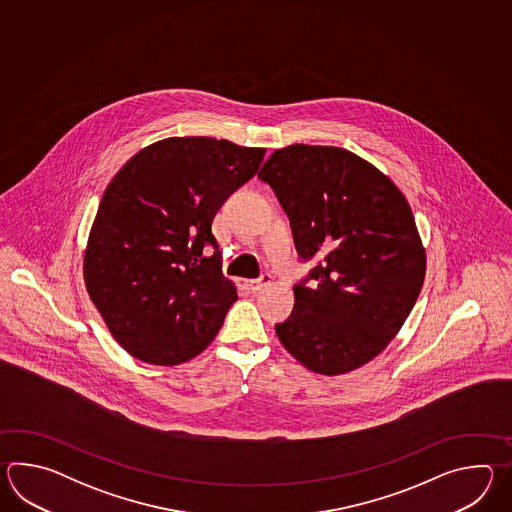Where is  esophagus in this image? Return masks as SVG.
Here are the masks:
<instances>
[{
	"label": "esophagus",
	"instance_id": "obj_1",
	"mask_svg": "<svg viewBox=\"0 0 512 512\" xmlns=\"http://www.w3.org/2000/svg\"><path fill=\"white\" fill-rule=\"evenodd\" d=\"M269 283H271V274H263L258 280H247L245 285L251 289L252 293H256V291H261L263 287H267Z\"/></svg>",
	"mask_w": 512,
	"mask_h": 512
}]
</instances>
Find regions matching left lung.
Here are the masks:
<instances>
[{
  "label": "left lung",
  "mask_w": 512,
  "mask_h": 512,
  "mask_svg": "<svg viewBox=\"0 0 512 512\" xmlns=\"http://www.w3.org/2000/svg\"><path fill=\"white\" fill-rule=\"evenodd\" d=\"M302 260H316L294 309L274 326L307 370L342 375L375 359L403 327L425 282L426 252L403 192L337 146L293 144L261 166ZM308 279V278H307Z\"/></svg>",
  "instance_id": "obj_1"
}]
</instances>
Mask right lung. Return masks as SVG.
Returning a JSON list of instances; mask_svg holds the SVG:
<instances>
[{
  "mask_svg": "<svg viewBox=\"0 0 512 512\" xmlns=\"http://www.w3.org/2000/svg\"><path fill=\"white\" fill-rule=\"evenodd\" d=\"M265 148L168 137L135 153L100 199L84 282L109 333L131 357L175 366L216 338L236 285L221 274L212 221L258 172ZM212 244V257L202 247Z\"/></svg>",
  "mask_w": 512,
  "mask_h": 512,
  "instance_id": "add662e5",
  "label": "right lung"
}]
</instances>
